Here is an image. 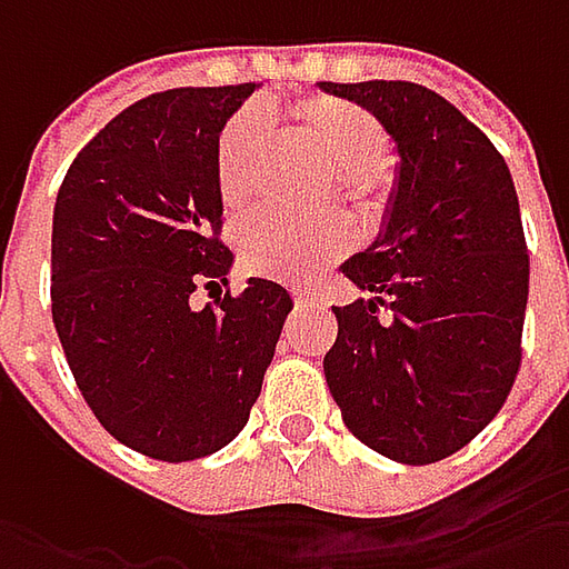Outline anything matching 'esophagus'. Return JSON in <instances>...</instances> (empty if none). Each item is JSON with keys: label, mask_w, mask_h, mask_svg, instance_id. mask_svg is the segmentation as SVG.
Returning <instances> with one entry per match:
<instances>
[{"label": "esophagus", "mask_w": 569, "mask_h": 569, "mask_svg": "<svg viewBox=\"0 0 569 569\" xmlns=\"http://www.w3.org/2000/svg\"><path fill=\"white\" fill-rule=\"evenodd\" d=\"M295 303H297V310H303V307H319V300H313V297H303V295H297Z\"/></svg>", "instance_id": "34e87169"}]
</instances>
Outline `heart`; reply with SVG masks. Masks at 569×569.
Listing matches in <instances>:
<instances>
[{
  "instance_id": "obj_1",
  "label": "heart",
  "mask_w": 569,
  "mask_h": 569,
  "mask_svg": "<svg viewBox=\"0 0 569 569\" xmlns=\"http://www.w3.org/2000/svg\"><path fill=\"white\" fill-rule=\"evenodd\" d=\"M284 110L307 136V142L322 154V161L336 170L345 196L363 199L377 187V173L386 164L389 142L373 113H367L351 100L326 98V94L288 100ZM266 132H269L266 117L256 107L233 113L221 129L214 151V173H218V192L228 208L247 206L252 199ZM351 243L355 233L341 218L303 224L278 211L252 214L237 237L243 269L281 281H307L322 266L341 259L351 250Z\"/></svg>"
}]
</instances>
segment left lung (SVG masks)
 <instances>
[{
	"label": "left lung",
	"instance_id": "obj_1",
	"mask_svg": "<svg viewBox=\"0 0 569 569\" xmlns=\"http://www.w3.org/2000/svg\"><path fill=\"white\" fill-rule=\"evenodd\" d=\"M319 88L370 110L396 151L380 233L341 262L367 297L332 307L326 382L363 447L430 466L491 425L519 370L529 256L513 177L491 139L425 84ZM382 302L389 323L376 319Z\"/></svg>",
	"mask_w": 569,
	"mask_h": 569
}]
</instances>
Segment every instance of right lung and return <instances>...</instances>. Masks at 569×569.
I'll use <instances>...</instances> for the list:
<instances>
[{
	"mask_svg": "<svg viewBox=\"0 0 569 569\" xmlns=\"http://www.w3.org/2000/svg\"><path fill=\"white\" fill-rule=\"evenodd\" d=\"M259 84L173 88L126 107L78 151L53 208V322L94 418L129 449L189 462L243 430L291 295L250 278L218 307L233 252L214 151Z\"/></svg>",
	"mask_w": 569,
	"mask_h": 569,
	"instance_id": "obj_1",
	"label": "right lung"
}]
</instances>
